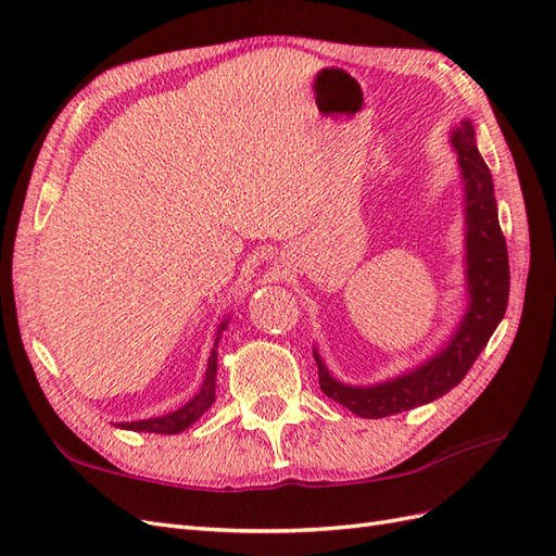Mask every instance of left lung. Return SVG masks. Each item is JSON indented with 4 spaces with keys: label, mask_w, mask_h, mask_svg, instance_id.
Wrapping results in <instances>:
<instances>
[{
    "label": "left lung",
    "mask_w": 556,
    "mask_h": 556,
    "mask_svg": "<svg viewBox=\"0 0 556 556\" xmlns=\"http://www.w3.org/2000/svg\"><path fill=\"white\" fill-rule=\"evenodd\" d=\"M452 148L464 180V223H466V294L468 306L450 341L410 371L376 384H345L336 380L319 352L317 362L319 390L366 419L390 417L403 410L425 406L457 387L473 366L494 329L506 315L510 292L508 248L498 225V208L490 166L484 164L476 127L464 121L452 129Z\"/></svg>",
    "instance_id": "8db88e82"
}]
</instances>
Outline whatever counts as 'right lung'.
Listing matches in <instances>:
<instances>
[{
	"instance_id": "1",
	"label": "right lung",
	"mask_w": 556,
	"mask_h": 556,
	"mask_svg": "<svg viewBox=\"0 0 556 556\" xmlns=\"http://www.w3.org/2000/svg\"><path fill=\"white\" fill-rule=\"evenodd\" d=\"M229 319L225 317L220 327L215 331V343L211 350L208 357V366H206V376L204 382H201V390L197 392V396H192L185 406H180L178 410L162 415V417H150V419H137V422H117L115 427L127 429V431H146V433H180L188 427H192L197 419L204 415L215 401V374H217V343L223 339V331L227 329Z\"/></svg>"
}]
</instances>
